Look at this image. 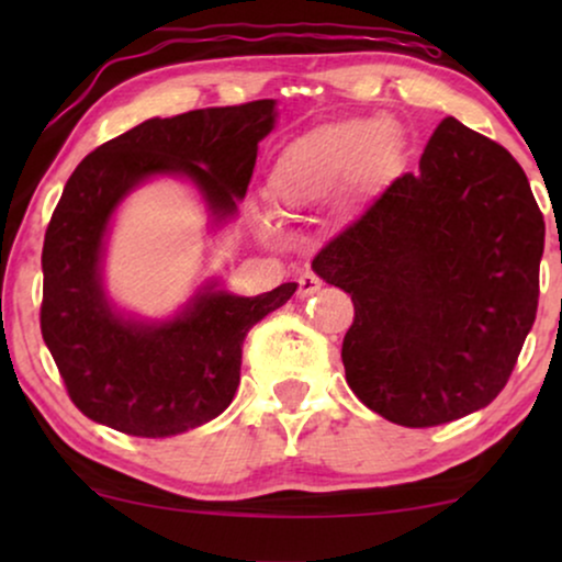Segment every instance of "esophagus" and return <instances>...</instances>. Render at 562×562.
Listing matches in <instances>:
<instances>
[{
    "mask_svg": "<svg viewBox=\"0 0 562 562\" xmlns=\"http://www.w3.org/2000/svg\"><path fill=\"white\" fill-rule=\"evenodd\" d=\"M296 283H299V291H296L299 296H312L314 291L322 289V281L314 273H302V276H299Z\"/></svg>",
    "mask_w": 562,
    "mask_h": 562,
    "instance_id": "1",
    "label": "esophagus"
}]
</instances>
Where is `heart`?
Returning <instances> with one entry per match:
<instances>
[{"instance_id":"1","label":"heart","mask_w":562,"mask_h":562,"mask_svg":"<svg viewBox=\"0 0 562 562\" xmlns=\"http://www.w3.org/2000/svg\"><path fill=\"white\" fill-rule=\"evenodd\" d=\"M404 153L402 133L379 120H345L314 127L281 150L271 171L276 210L286 217L333 199L358 171L363 187H381ZM258 225L273 233L271 212H258Z\"/></svg>"}]
</instances>
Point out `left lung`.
I'll list each match as a JSON object with an SVG mask.
<instances>
[{
  "mask_svg": "<svg viewBox=\"0 0 562 562\" xmlns=\"http://www.w3.org/2000/svg\"><path fill=\"white\" fill-rule=\"evenodd\" d=\"M544 220L512 153L456 117L312 260L348 291L345 379L368 409L435 427L506 386L540 296Z\"/></svg>",
  "mask_w": 562,
  "mask_h": 562,
  "instance_id": "obj_1",
  "label": "left lung"
}]
</instances>
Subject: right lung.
<instances>
[{"instance_id":"right-lung-1","label":"right lung","mask_w":562,"mask_h":562,"mask_svg":"<svg viewBox=\"0 0 562 562\" xmlns=\"http://www.w3.org/2000/svg\"><path fill=\"white\" fill-rule=\"evenodd\" d=\"M276 99L153 117L76 166L45 229L41 329L68 396L89 419L135 437H171L222 414L240 386L243 340L296 283L235 296L206 279L173 317L122 312L104 289L112 217L158 176L189 181L214 227L235 220L276 125Z\"/></svg>"}]
</instances>
